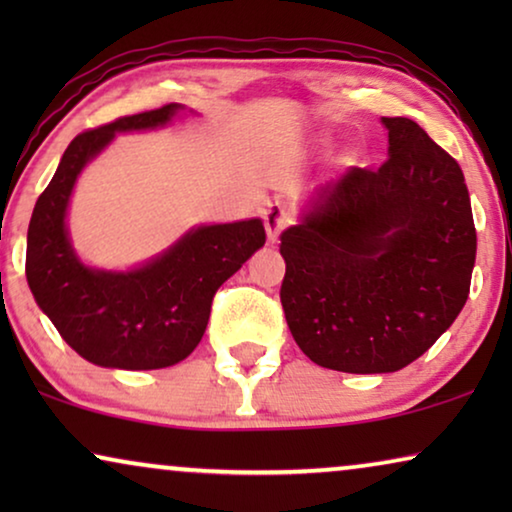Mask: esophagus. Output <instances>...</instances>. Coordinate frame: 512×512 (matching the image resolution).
Returning a JSON list of instances; mask_svg holds the SVG:
<instances>
[{
  "instance_id": "esophagus-1",
  "label": "esophagus",
  "mask_w": 512,
  "mask_h": 512,
  "mask_svg": "<svg viewBox=\"0 0 512 512\" xmlns=\"http://www.w3.org/2000/svg\"><path fill=\"white\" fill-rule=\"evenodd\" d=\"M265 230H268V240L275 242L279 233L291 223V214L282 202H272V205L265 209Z\"/></svg>"
}]
</instances>
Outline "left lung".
<instances>
[{
	"label": "left lung",
	"mask_w": 512,
	"mask_h": 512,
	"mask_svg": "<svg viewBox=\"0 0 512 512\" xmlns=\"http://www.w3.org/2000/svg\"><path fill=\"white\" fill-rule=\"evenodd\" d=\"M389 158L312 195L279 244L284 317L305 356L340 373H394L459 317L475 223L464 172L410 118H382Z\"/></svg>",
	"instance_id": "left-lung-1"
}]
</instances>
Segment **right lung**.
Masks as SVG:
<instances>
[{"instance_id":"1","label":"right lung","mask_w":512,"mask_h":512,"mask_svg":"<svg viewBox=\"0 0 512 512\" xmlns=\"http://www.w3.org/2000/svg\"><path fill=\"white\" fill-rule=\"evenodd\" d=\"M181 109L165 104L76 135L34 205L27 284L62 340L95 366L156 370L184 361L205 335L214 293L265 244L263 221L249 219L193 228L130 272L88 268L74 254L65 216L83 167L116 132L160 128Z\"/></svg>"}]
</instances>
